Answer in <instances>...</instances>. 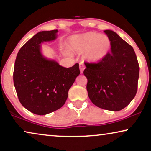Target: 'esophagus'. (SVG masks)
<instances>
[{
  "mask_svg": "<svg viewBox=\"0 0 151 151\" xmlns=\"http://www.w3.org/2000/svg\"><path fill=\"white\" fill-rule=\"evenodd\" d=\"M85 69V66L83 63H80V73H83L84 69Z\"/></svg>",
  "mask_w": 151,
  "mask_h": 151,
  "instance_id": "esophagus-1",
  "label": "esophagus"
}]
</instances>
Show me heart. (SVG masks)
<instances>
[{"label":"heart","mask_w":151,"mask_h":151,"mask_svg":"<svg viewBox=\"0 0 151 151\" xmlns=\"http://www.w3.org/2000/svg\"><path fill=\"white\" fill-rule=\"evenodd\" d=\"M111 42L106 35L90 32L71 37L70 47L73 50L85 52L88 60L98 63L108 54Z\"/></svg>","instance_id":"1"}]
</instances>
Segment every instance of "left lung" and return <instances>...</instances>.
<instances>
[{
    "label": "left lung",
    "mask_w": 151,
    "mask_h": 151,
    "mask_svg": "<svg viewBox=\"0 0 151 151\" xmlns=\"http://www.w3.org/2000/svg\"><path fill=\"white\" fill-rule=\"evenodd\" d=\"M104 32L111 40V52L98 63H84L83 73L91 101L99 108L118 111L135 98L139 67L131 45L113 31Z\"/></svg>",
    "instance_id": "left-lung-1"
}]
</instances>
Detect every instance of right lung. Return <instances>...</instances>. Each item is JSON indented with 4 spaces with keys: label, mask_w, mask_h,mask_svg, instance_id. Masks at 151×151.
<instances>
[{
    "label": "right lung",
    "mask_w": 151,
    "mask_h": 151,
    "mask_svg": "<svg viewBox=\"0 0 151 151\" xmlns=\"http://www.w3.org/2000/svg\"><path fill=\"white\" fill-rule=\"evenodd\" d=\"M57 32V29L38 32L16 56L13 78L18 100L36 115H46L61 108L80 73L79 64L65 68L41 53L40 43L55 40Z\"/></svg>",
    "instance_id": "obj_1"
}]
</instances>
